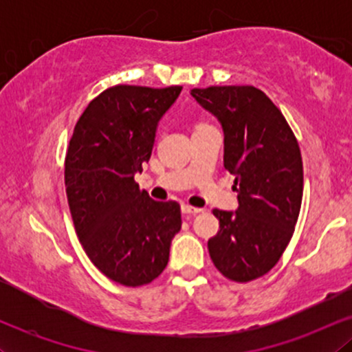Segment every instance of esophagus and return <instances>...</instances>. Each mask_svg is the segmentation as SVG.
Returning <instances> with one entry per match:
<instances>
[{
    "instance_id": "34e87169",
    "label": "esophagus",
    "mask_w": 352,
    "mask_h": 352,
    "mask_svg": "<svg viewBox=\"0 0 352 352\" xmlns=\"http://www.w3.org/2000/svg\"><path fill=\"white\" fill-rule=\"evenodd\" d=\"M200 212H204V210L190 207V205H187V204L182 205V213H185V215H197V213H200Z\"/></svg>"
}]
</instances>
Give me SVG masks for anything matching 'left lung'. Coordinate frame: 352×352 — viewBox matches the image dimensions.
Instances as JSON below:
<instances>
[{
	"label": "left lung",
	"mask_w": 352,
	"mask_h": 352,
	"mask_svg": "<svg viewBox=\"0 0 352 352\" xmlns=\"http://www.w3.org/2000/svg\"><path fill=\"white\" fill-rule=\"evenodd\" d=\"M223 131V165L235 175L236 212L213 210L220 230L208 240L213 265L246 283L278 263L292 240L302 199L300 145L268 96L253 86L192 89Z\"/></svg>",
	"instance_id": "obj_1"
}]
</instances>
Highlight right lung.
I'll use <instances>...</instances> for the list:
<instances>
[{"label":"right lung","instance_id":"right-lung-1","mask_svg":"<svg viewBox=\"0 0 352 352\" xmlns=\"http://www.w3.org/2000/svg\"><path fill=\"white\" fill-rule=\"evenodd\" d=\"M180 92L114 86L89 104L72 132L64 182L76 233L92 263L120 285L155 280L182 228L180 205L152 200L134 180Z\"/></svg>","mask_w":352,"mask_h":352}]
</instances>
